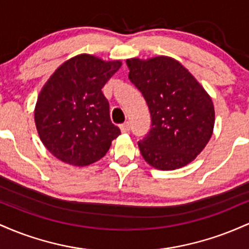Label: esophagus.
I'll use <instances>...</instances> for the list:
<instances>
[{
	"mask_svg": "<svg viewBox=\"0 0 249 249\" xmlns=\"http://www.w3.org/2000/svg\"><path fill=\"white\" fill-rule=\"evenodd\" d=\"M119 128H121L123 133H126L130 131V124H128V123H124V124H122L121 126H119Z\"/></svg>",
	"mask_w": 249,
	"mask_h": 249,
	"instance_id": "34e87169",
	"label": "esophagus"
}]
</instances>
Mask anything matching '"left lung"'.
<instances>
[{"label":"left lung","instance_id":"1","mask_svg":"<svg viewBox=\"0 0 249 249\" xmlns=\"http://www.w3.org/2000/svg\"><path fill=\"white\" fill-rule=\"evenodd\" d=\"M128 78L146 101L152 127L138 142L142 158L161 171L192 162L212 137V98L181 63L168 56L126 59Z\"/></svg>","mask_w":249,"mask_h":249}]
</instances>
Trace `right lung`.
I'll return each mask as SVG.
<instances>
[{
    "label": "right lung",
    "mask_w": 249,
    "mask_h": 249,
    "mask_svg": "<svg viewBox=\"0 0 249 249\" xmlns=\"http://www.w3.org/2000/svg\"><path fill=\"white\" fill-rule=\"evenodd\" d=\"M122 62L81 53L65 61L37 97L34 118L39 139L57 159L71 166L95 164L121 134L111 123L102 92Z\"/></svg>",
    "instance_id": "add662e5"
}]
</instances>
